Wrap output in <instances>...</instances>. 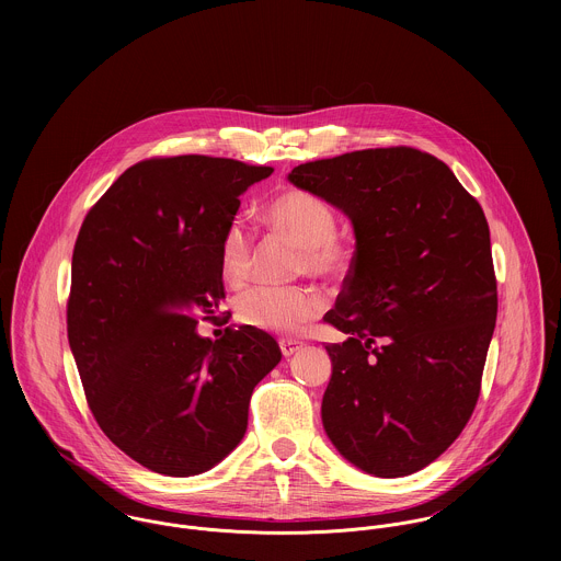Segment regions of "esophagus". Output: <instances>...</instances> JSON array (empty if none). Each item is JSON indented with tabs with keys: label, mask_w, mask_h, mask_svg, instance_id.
Instances as JSON below:
<instances>
[{
	"label": "esophagus",
	"mask_w": 561,
	"mask_h": 561,
	"mask_svg": "<svg viewBox=\"0 0 561 561\" xmlns=\"http://www.w3.org/2000/svg\"><path fill=\"white\" fill-rule=\"evenodd\" d=\"M278 345H280V352H283V356H294V354H298L300 350H302V341H296V339H280L278 341Z\"/></svg>",
	"instance_id": "1"
}]
</instances>
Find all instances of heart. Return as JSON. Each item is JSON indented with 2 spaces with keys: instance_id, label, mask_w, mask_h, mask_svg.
I'll return each mask as SVG.
<instances>
[{
  "instance_id": "b5f03b06",
  "label": "heart",
  "mask_w": 561,
  "mask_h": 561,
  "mask_svg": "<svg viewBox=\"0 0 561 561\" xmlns=\"http://www.w3.org/2000/svg\"><path fill=\"white\" fill-rule=\"evenodd\" d=\"M267 229L302 248L300 267L316 276H339L347 265V250L336 240V220L320 196L305 190H283L263 207ZM220 270L231 287H241L252 272V238L233 222L220 245ZM325 300L311 287H256L241 294L238 320L272 334H298L320 318Z\"/></svg>"
}]
</instances>
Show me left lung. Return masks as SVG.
I'll use <instances>...</instances> for the list:
<instances>
[{"instance_id":"1","label":"left lung","mask_w":561,"mask_h":561,"mask_svg":"<svg viewBox=\"0 0 561 561\" xmlns=\"http://www.w3.org/2000/svg\"><path fill=\"white\" fill-rule=\"evenodd\" d=\"M287 179L347 216L356 250L325 321L332 376L321 423L376 478L434 462L480 398L496 321L490 231L447 163L408 147L296 165Z\"/></svg>"}]
</instances>
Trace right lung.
<instances>
[{
  "mask_svg": "<svg viewBox=\"0 0 561 561\" xmlns=\"http://www.w3.org/2000/svg\"><path fill=\"white\" fill-rule=\"evenodd\" d=\"M274 168L179 156L127 168L81 225L69 343L105 436L142 467L190 478L243 438L254 387L278 365L263 330L201 336L225 298L220 245L240 196Z\"/></svg>",
  "mask_w": 561,
  "mask_h": 561,
  "instance_id": "1",
  "label": "right lung"
}]
</instances>
